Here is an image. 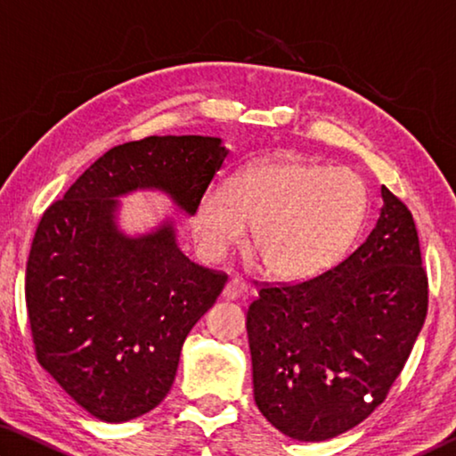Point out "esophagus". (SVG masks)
<instances>
[{"instance_id": "esophagus-1", "label": "esophagus", "mask_w": 456, "mask_h": 456, "mask_svg": "<svg viewBox=\"0 0 456 456\" xmlns=\"http://www.w3.org/2000/svg\"><path fill=\"white\" fill-rule=\"evenodd\" d=\"M247 291V285L243 280H239V277H231L227 281L225 289H223V297L225 299H237V297H243Z\"/></svg>"}]
</instances>
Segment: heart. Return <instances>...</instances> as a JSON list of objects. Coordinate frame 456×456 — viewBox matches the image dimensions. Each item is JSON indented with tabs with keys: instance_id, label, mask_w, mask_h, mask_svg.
<instances>
[{
	"instance_id": "1",
	"label": "heart",
	"mask_w": 456,
	"mask_h": 456,
	"mask_svg": "<svg viewBox=\"0 0 456 456\" xmlns=\"http://www.w3.org/2000/svg\"><path fill=\"white\" fill-rule=\"evenodd\" d=\"M368 192L350 168L304 160H259L241 168L229 187L213 184L199 199L192 229L203 256L219 261L251 245L269 275L305 281L344 259L366 217Z\"/></svg>"
}]
</instances>
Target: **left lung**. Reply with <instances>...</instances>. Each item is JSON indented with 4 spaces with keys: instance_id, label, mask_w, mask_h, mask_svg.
I'll return each instance as SVG.
<instances>
[{
    "instance_id": "left-lung-1",
    "label": "left lung",
    "mask_w": 456,
    "mask_h": 456,
    "mask_svg": "<svg viewBox=\"0 0 456 456\" xmlns=\"http://www.w3.org/2000/svg\"><path fill=\"white\" fill-rule=\"evenodd\" d=\"M382 200L350 257L314 280L261 285L247 312L256 404L296 441H328L372 414L427 318L412 213L386 187Z\"/></svg>"
}]
</instances>
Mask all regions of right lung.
I'll use <instances>...</instances> for the list:
<instances>
[{
    "label": "right lung",
    "mask_w": 456,
    "mask_h": 456,
    "mask_svg": "<svg viewBox=\"0 0 456 456\" xmlns=\"http://www.w3.org/2000/svg\"><path fill=\"white\" fill-rule=\"evenodd\" d=\"M227 154L215 136L114 146L42 215L26 267L36 358L98 420L126 422L163 403L184 338L227 283L184 256L173 221L120 231L118 197L160 191L195 215Z\"/></svg>",
    "instance_id": "add662e5"
}]
</instances>
